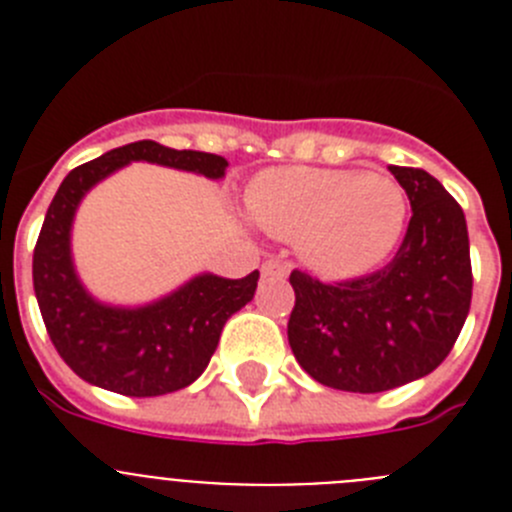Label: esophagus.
Listing matches in <instances>:
<instances>
[{"instance_id":"1","label":"esophagus","mask_w":512,"mask_h":512,"mask_svg":"<svg viewBox=\"0 0 512 512\" xmlns=\"http://www.w3.org/2000/svg\"><path fill=\"white\" fill-rule=\"evenodd\" d=\"M261 274L264 277H274V279H284L289 274V264L279 259H269L264 266H261Z\"/></svg>"}]
</instances>
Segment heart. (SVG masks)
<instances>
[{
    "label": "heart",
    "mask_w": 512,
    "mask_h": 512,
    "mask_svg": "<svg viewBox=\"0 0 512 512\" xmlns=\"http://www.w3.org/2000/svg\"><path fill=\"white\" fill-rule=\"evenodd\" d=\"M253 223L333 279L361 277L397 248L408 225L405 189L384 174L287 166L248 187Z\"/></svg>",
    "instance_id": "1"
}]
</instances>
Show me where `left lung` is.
Listing matches in <instances>:
<instances>
[{
	"instance_id": "1",
	"label": "left lung",
	"mask_w": 512,
	"mask_h": 512,
	"mask_svg": "<svg viewBox=\"0 0 512 512\" xmlns=\"http://www.w3.org/2000/svg\"><path fill=\"white\" fill-rule=\"evenodd\" d=\"M413 217L395 259L348 282L295 269L287 336L315 382L343 392H387L431 374L459 338L472 305L464 210L436 176L390 166Z\"/></svg>"
}]
</instances>
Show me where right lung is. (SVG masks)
<instances>
[{
    "label": "right lung",
    "mask_w": 512,
    "mask_h": 512,
    "mask_svg": "<svg viewBox=\"0 0 512 512\" xmlns=\"http://www.w3.org/2000/svg\"><path fill=\"white\" fill-rule=\"evenodd\" d=\"M130 161L197 171L210 179H220L228 166L215 153L176 151L156 140L112 148L76 166L45 212L33 253V287L53 346L84 382L125 397H158L184 390L205 372L223 325L253 300L259 271L243 279L202 274L174 295L135 310L92 300L71 264V220L81 197Z\"/></svg>",
    "instance_id": "add662e5"
}]
</instances>
